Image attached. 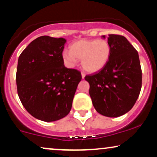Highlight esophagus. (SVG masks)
Returning <instances> with one entry per match:
<instances>
[{"mask_svg":"<svg viewBox=\"0 0 157 157\" xmlns=\"http://www.w3.org/2000/svg\"><path fill=\"white\" fill-rule=\"evenodd\" d=\"M81 76H82V79H84L85 78V76H86V75H85V74L84 73H81Z\"/></svg>","mask_w":157,"mask_h":157,"instance_id":"esophagus-1","label":"esophagus"}]
</instances>
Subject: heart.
I'll return each mask as SVG.
<instances>
[{
    "mask_svg": "<svg viewBox=\"0 0 157 157\" xmlns=\"http://www.w3.org/2000/svg\"><path fill=\"white\" fill-rule=\"evenodd\" d=\"M111 55V46L107 40H75L69 46V52L63 53L64 62L73 66L77 60H81V66L88 72H97L105 66Z\"/></svg>",
    "mask_w": 157,
    "mask_h": 157,
    "instance_id": "obj_1",
    "label": "heart"
}]
</instances>
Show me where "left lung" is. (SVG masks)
I'll use <instances>...</instances> for the list:
<instances>
[{"instance_id": "left-lung-1", "label": "left lung", "mask_w": 157, "mask_h": 157, "mask_svg": "<svg viewBox=\"0 0 157 157\" xmlns=\"http://www.w3.org/2000/svg\"><path fill=\"white\" fill-rule=\"evenodd\" d=\"M108 41L111 46L109 61L98 73L86 75L85 80L89 83V94L97 112L117 117L128 112L137 100L142 70L137 51L125 37L109 35Z\"/></svg>"}]
</instances>
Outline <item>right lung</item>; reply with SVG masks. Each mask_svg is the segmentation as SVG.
Masks as SVG:
<instances>
[{
    "label": "right lung",
    "mask_w": 157,
    "mask_h": 157,
    "mask_svg": "<svg viewBox=\"0 0 157 157\" xmlns=\"http://www.w3.org/2000/svg\"><path fill=\"white\" fill-rule=\"evenodd\" d=\"M66 40L41 36L21 54L16 82L23 107L32 116L54 122L67 116L82 76L65 67L63 51Z\"/></svg>",
    "instance_id": "right-lung-1"
}]
</instances>
